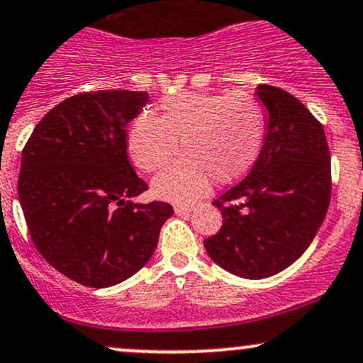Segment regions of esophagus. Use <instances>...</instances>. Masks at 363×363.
<instances>
[{"instance_id": "34e87169", "label": "esophagus", "mask_w": 363, "mask_h": 363, "mask_svg": "<svg viewBox=\"0 0 363 363\" xmlns=\"http://www.w3.org/2000/svg\"><path fill=\"white\" fill-rule=\"evenodd\" d=\"M193 208H194L193 203H189V205H175L174 212L177 215H186V213L193 212Z\"/></svg>"}]
</instances>
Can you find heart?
<instances>
[{
  "label": "heart",
  "instance_id": "1",
  "mask_svg": "<svg viewBox=\"0 0 363 363\" xmlns=\"http://www.w3.org/2000/svg\"><path fill=\"white\" fill-rule=\"evenodd\" d=\"M265 115L257 99L242 93H181L160 101V117L141 111L127 130L130 158L145 172L160 170L179 151L184 157L153 181L158 198L184 201L205 191L210 179L224 186L257 162Z\"/></svg>",
  "mask_w": 363,
  "mask_h": 363
}]
</instances>
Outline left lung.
I'll return each instance as SVG.
<instances>
[{"mask_svg": "<svg viewBox=\"0 0 363 363\" xmlns=\"http://www.w3.org/2000/svg\"><path fill=\"white\" fill-rule=\"evenodd\" d=\"M264 146L250 174L213 201L220 230L206 253L234 276L264 279L296 262L315 238L330 201V155L322 123L293 94L260 84Z\"/></svg>", "mask_w": 363, "mask_h": 363, "instance_id": "left-lung-1", "label": "left lung"}]
</instances>
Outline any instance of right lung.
<instances>
[{"label": "right lung", "mask_w": 363, "mask_h": 363, "mask_svg": "<svg viewBox=\"0 0 363 363\" xmlns=\"http://www.w3.org/2000/svg\"><path fill=\"white\" fill-rule=\"evenodd\" d=\"M145 91L67 98L35 125L22 151L18 200L30 238L51 267L89 288H108L148 264L169 203H134L148 189L127 158V123Z\"/></svg>", "instance_id": "obj_1"}]
</instances>
